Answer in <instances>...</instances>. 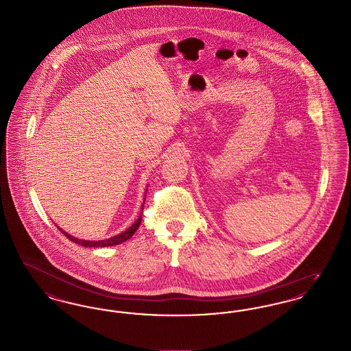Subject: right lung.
Segmentation results:
<instances>
[{
	"mask_svg": "<svg viewBox=\"0 0 351 351\" xmlns=\"http://www.w3.org/2000/svg\"><path fill=\"white\" fill-rule=\"evenodd\" d=\"M145 197H146V195H145ZM143 206H145V205H142V210H143ZM141 222H142V215L138 217V219L134 222L133 225H132L128 230H125L123 233L118 234L116 237H112V238H109V239H104V241H84V239H77V238L69 235V234L66 233V232H63L60 228H59V230L64 234L69 241H72V242H75V243H77V245H82L84 247H105V246L119 245V243L128 241V239L138 230Z\"/></svg>",
	"mask_w": 351,
	"mask_h": 351,
	"instance_id": "add662e5",
	"label": "right lung"
}]
</instances>
